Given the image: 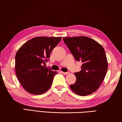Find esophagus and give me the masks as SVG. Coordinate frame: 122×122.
I'll list each match as a JSON object with an SVG mask.
<instances>
[{
  "label": "esophagus",
  "mask_w": 122,
  "mask_h": 122,
  "mask_svg": "<svg viewBox=\"0 0 122 122\" xmlns=\"http://www.w3.org/2000/svg\"><path fill=\"white\" fill-rule=\"evenodd\" d=\"M61 72L63 73V74H64V75H68L69 73V72H63V71H61Z\"/></svg>",
  "instance_id": "esophagus-1"
}]
</instances>
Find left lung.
I'll list each match as a JSON object with an SVG mask.
<instances>
[{"instance_id": "obj_1", "label": "left lung", "mask_w": 122, "mask_h": 122, "mask_svg": "<svg viewBox=\"0 0 122 122\" xmlns=\"http://www.w3.org/2000/svg\"><path fill=\"white\" fill-rule=\"evenodd\" d=\"M63 41L76 61H81V70L75 73L76 81L70 87L77 95L85 96L99 88L107 74L108 64L101 44L85 36L64 37Z\"/></svg>"}]
</instances>
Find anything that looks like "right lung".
<instances>
[{"mask_svg": "<svg viewBox=\"0 0 122 122\" xmlns=\"http://www.w3.org/2000/svg\"><path fill=\"white\" fill-rule=\"evenodd\" d=\"M61 37H38L21 46L15 56L17 78L25 90L33 95H41L50 88L57 71L45 67L52 50Z\"/></svg>", "mask_w": 122, "mask_h": 122, "instance_id": "obj_1", "label": "right lung"}]
</instances>
